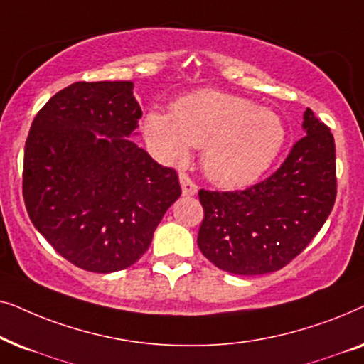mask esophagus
Returning <instances> with one entry per match:
<instances>
[{
  "label": "esophagus",
  "mask_w": 364,
  "mask_h": 364,
  "mask_svg": "<svg viewBox=\"0 0 364 364\" xmlns=\"http://www.w3.org/2000/svg\"><path fill=\"white\" fill-rule=\"evenodd\" d=\"M178 181H181L182 196H186V197L196 196L197 191H198V187H197V183L193 182L192 178L187 176V173H181V176H178Z\"/></svg>",
  "instance_id": "esophagus-1"
}]
</instances>
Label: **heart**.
<instances>
[{
  "instance_id": "b5f03b06",
  "label": "heart",
  "mask_w": 364,
  "mask_h": 364,
  "mask_svg": "<svg viewBox=\"0 0 364 364\" xmlns=\"http://www.w3.org/2000/svg\"><path fill=\"white\" fill-rule=\"evenodd\" d=\"M144 137L159 159L186 162L192 146L202 147L205 176L220 187H245L272 166L287 139L278 114L248 99L202 89L178 99L172 112L152 109Z\"/></svg>"
}]
</instances>
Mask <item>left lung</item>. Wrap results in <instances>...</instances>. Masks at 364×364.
Segmentation results:
<instances>
[{
	"label": "left lung",
	"mask_w": 364,
	"mask_h": 364,
	"mask_svg": "<svg viewBox=\"0 0 364 364\" xmlns=\"http://www.w3.org/2000/svg\"><path fill=\"white\" fill-rule=\"evenodd\" d=\"M303 136L265 181L235 192L198 191L203 220L197 243L213 265L265 275L288 265L321 230L336 198L335 139L311 109Z\"/></svg>",
	"instance_id": "1"
}]
</instances>
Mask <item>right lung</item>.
<instances>
[{
  "label": "right lung",
  "instance_id": "obj_1",
  "mask_svg": "<svg viewBox=\"0 0 364 364\" xmlns=\"http://www.w3.org/2000/svg\"><path fill=\"white\" fill-rule=\"evenodd\" d=\"M131 81L74 82L49 99L24 146L23 197L38 232L82 270L111 273L147 252L181 197L177 172L131 139Z\"/></svg>",
  "mask_w": 364,
  "mask_h": 364
}]
</instances>
